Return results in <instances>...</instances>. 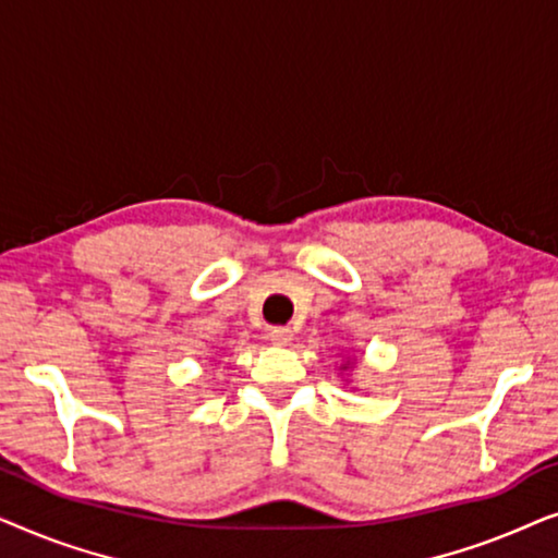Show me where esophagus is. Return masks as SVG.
<instances>
[{
    "instance_id": "esophagus-1",
    "label": "esophagus",
    "mask_w": 558,
    "mask_h": 558,
    "mask_svg": "<svg viewBox=\"0 0 558 558\" xmlns=\"http://www.w3.org/2000/svg\"><path fill=\"white\" fill-rule=\"evenodd\" d=\"M269 338L277 342V345H289V342L294 340V332H292V327H271L269 330Z\"/></svg>"
}]
</instances>
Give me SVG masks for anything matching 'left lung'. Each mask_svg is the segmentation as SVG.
Listing matches in <instances>:
<instances>
[{"instance_id":"1","label":"left lung","mask_w":558,"mask_h":558,"mask_svg":"<svg viewBox=\"0 0 558 558\" xmlns=\"http://www.w3.org/2000/svg\"><path fill=\"white\" fill-rule=\"evenodd\" d=\"M353 363H355V361H353V357H350V355H348V357H345V361H342V363L338 365V368H340V371H353V368H355V365H353Z\"/></svg>"}]
</instances>
